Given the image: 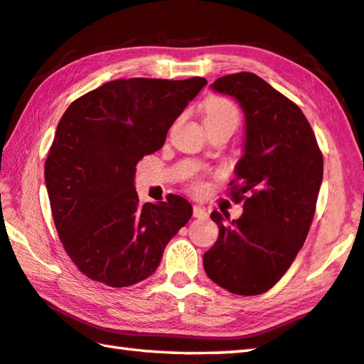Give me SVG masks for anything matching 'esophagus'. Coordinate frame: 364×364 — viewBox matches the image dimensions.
<instances>
[{
  "mask_svg": "<svg viewBox=\"0 0 364 364\" xmlns=\"http://www.w3.org/2000/svg\"><path fill=\"white\" fill-rule=\"evenodd\" d=\"M193 215L196 219H205L206 218V209L203 208V206H200V205H195L193 206Z\"/></svg>",
  "mask_w": 364,
  "mask_h": 364,
  "instance_id": "1",
  "label": "esophagus"
}]
</instances>
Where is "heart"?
Segmentation results:
<instances>
[{
	"instance_id": "heart-1",
	"label": "heart",
	"mask_w": 364,
	"mask_h": 364,
	"mask_svg": "<svg viewBox=\"0 0 364 364\" xmlns=\"http://www.w3.org/2000/svg\"><path fill=\"white\" fill-rule=\"evenodd\" d=\"M206 118H230V119L238 121V112L237 108L233 107L232 102L220 97H213L206 104ZM195 187L201 190L203 182L198 181L195 183Z\"/></svg>"
}]
</instances>
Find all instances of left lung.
<instances>
[{"instance_id":"obj_1","label":"left lung","mask_w":364,"mask_h":364,"mask_svg":"<svg viewBox=\"0 0 364 364\" xmlns=\"http://www.w3.org/2000/svg\"><path fill=\"white\" fill-rule=\"evenodd\" d=\"M214 92L235 99L245 113L243 156L232 193L243 214L211 213L219 238L203 256L208 277L238 296L273 288L294 262L315 214L323 155L307 118L260 76L247 72L215 80Z\"/></svg>"}]
</instances>
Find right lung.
I'll use <instances>...</instances> for the list:
<instances>
[{"label":"right lung","instance_id":"right-lung-1","mask_svg":"<svg viewBox=\"0 0 364 364\" xmlns=\"http://www.w3.org/2000/svg\"><path fill=\"white\" fill-rule=\"evenodd\" d=\"M208 85L129 78L76 99L57 124L44 181L59 238L80 272L110 288L149 278L192 218L182 196L139 205L140 158L161 149L172 123Z\"/></svg>","mask_w":364,"mask_h":364}]
</instances>
